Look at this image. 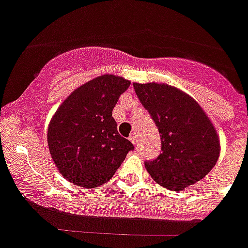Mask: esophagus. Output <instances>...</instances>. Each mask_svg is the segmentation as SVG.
Segmentation results:
<instances>
[{"instance_id": "obj_1", "label": "esophagus", "mask_w": 248, "mask_h": 248, "mask_svg": "<svg viewBox=\"0 0 248 248\" xmlns=\"http://www.w3.org/2000/svg\"><path fill=\"white\" fill-rule=\"evenodd\" d=\"M129 140H130L131 143L134 144V145H137V144H138V138H137V135H135V134H131L130 138H129Z\"/></svg>"}]
</instances>
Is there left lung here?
Wrapping results in <instances>:
<instances>
[{
  "mask_svg": "<svg viewBox=\"0 0 248 248\" xmlns=\"http://www.w3.org/2000/svg\"><path fill=\"white\" fill-rule=\"evenodd\" d=\"M160 133L161 154L145 168L155 183L174 191L211 171L220 155L217 131L196 100L165 83H133Z\"/></svg>",
  "mask_w": 248,
  "mask_h": 248,
  "instance_id": "obj_1",
  "label": "left lung"
}]
</instances>
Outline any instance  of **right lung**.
<instances>
[{
  "label": "right lung",
  "mask_w": 248,
  "mask_h": 248,
  "mask_svg": "<svg viewBox=\"0 0 248 248\" xmlns=\"http://www.w3.org/2000/svg\"><path fill=\"white\" fill-rule=\"evenodd\" d=\"M130 80L103 74L78 87L48 125L50 156L65 180L80 187L109 181L134 146L118 133L113 109Z\"/></svg>",
  "instance_id": "add662e5"
}]
</instances>
